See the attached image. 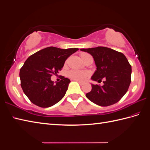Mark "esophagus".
<instances>
[{"label": "esophagus", "mask_w": 150, "mask_h": 150, "mask_svg": "<svg viewBox=\"0 0 150 150\" xmlns=\"http://www.w3.org/2000/svg\"><path fill=\"white\" fill-rule=\"evenodd\" d=\"M74 81H77V82H78L79 84H80L81 85H82L83 84V82H81V81H79V80H74Z\"/></svg>", "instance_id": "esophagus-1"}]
</instances>
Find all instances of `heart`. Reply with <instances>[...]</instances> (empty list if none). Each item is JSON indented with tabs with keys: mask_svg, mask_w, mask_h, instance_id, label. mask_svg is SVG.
Instances as JSON below:
<instances>
[{
	"mask_svg": "<svg viewBox=\"0 0 150 150\" xmlns=\"http://www.w3.org/2000/svg\"><path fill=\"white\" fill-rule=\"evenodd\" d=\"M89 55L86 52H82L81 53L80 56L82 58L83 60V59ZM69 77L74 79V80H79V81H83L86 79L87 76H89V72H85V71H78V70H71V71L69 72Z\"/></svg>",
	"mask_w": 150,
	"mask_h": 150,
	"instance_id": "1",
	"label": "heart"
}]
</instances>
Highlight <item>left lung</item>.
<instances>
[{
  "label": "left lung",
  "mask_w": 150,
  "mask_h": 150,
  "mask_svg": "<svg viewBox=\"0 0 150 150\" xmlns=\"http://www.w3.org/2000/svg\"><path fill=\"white\" fill-rule=\"evenodd\" d=\"M91 54L94 59L96 70L92 81L101 80L103 85H92V90L86 97L95 104L107 106L117 103L128 91L131 83L132 67L121 52L105 47L81 49Z\"/></svg>",
  "instance_id": "left-lung-1"
}]
</instances>
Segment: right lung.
<instances>
[{"label":"right lung","instance_id":"right-lung-1","mask_svg":"<svg viewBox=\"0 0 150 150\" xmlns=\"http://www.w3.org/2000/svg\"><path fill=\"white\" fill-rule=\"evenodd\" d=\"M78 50V48L64 49L49 47L36 52L26 59L20 70L19 76L23 91L33 104L47 108L64 97L70 79L63 77L55 84L51 77L58 74L69 56Z\"/></svg>","mask_w":150,"mask_h":150}]
</instances>
